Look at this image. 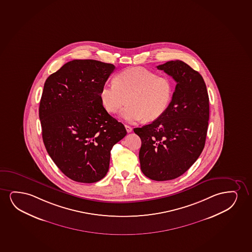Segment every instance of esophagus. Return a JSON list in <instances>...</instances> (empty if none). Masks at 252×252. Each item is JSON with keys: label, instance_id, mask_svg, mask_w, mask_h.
I'll list each match as a JSON object with an SVG mask.
<instances>
[{"label": "esophagus", "instance_id": "obj_1", "mask_svg": "<svg viewBox=\"0 0 252 252\" xmlns=\"http://www.w3.org/2000/svg\"><path fill=\"white\" fill-rule=\"evenodd\" d=\"M125 127L126 129V131H127L128 133H129V132H131V131H132V128H131V126H127V125H126V126H125Z\"/></svg>", "mask_w": 252, "mask_h": 252}]
</instances>
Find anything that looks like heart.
<instances>
[{"label": "heart", "instance_id": "1", "mask_svg": "<svg viewBox=\"0 0 252 252\" xmlns=\"http://www.w3.org/2000/svg\"><path fill=\"white\" fill-rule=\"evenodd\" d=\"M173 84L167 76L144 67H131L120 72L115 85L106 83L101 86L100 99L109 114L121 109L126 99L127 106L121 117L128 122L143 120L151 121L163 115L173 97Z\"/></svg>", "mask_w": 252, "mask_h": 252}]
</instances>
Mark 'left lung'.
Listing matches in <instances>:
<instances>
[{
	"instance_id": "8db88e82",
	"label": "left lung",
	"mask_w": 252,
	"mask_h": 252,
	"mask_svg": "<svg viewBox=\"0 0 252 252\" xmlns=\"http://www.w3.org/2000/svg\"><path fill=\"white\" fill-rule=\"evenodd\" d=\"M177 85L170 104L151 124L134 128L141 138L139 160L145 176L157 181L186 173L203 151L209 125L206 85L199 72L182 61L157 65Z\"/></svg>"
}]
</instances>
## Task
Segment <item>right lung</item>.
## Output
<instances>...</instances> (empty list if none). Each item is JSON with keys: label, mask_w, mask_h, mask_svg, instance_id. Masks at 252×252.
<instances>
[{"label": "right lung", "mask_w": 252, "mask_h": 252, "mask_svg": "<svg viewBox=\"0 0 252 252\" xmlns=\"http://www.w3.org/2000/svg\"><path fill=\"white\" fill-rule=\"evenodd\" d=\"M115 65L73 60L46 79L39 106L47 152L65 176L95 183L107 174L110 151L126 135L101 103V86Z\"/></svg>", "instance_id": "obj_1"}]
</instances>
